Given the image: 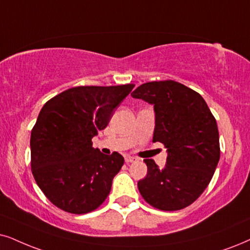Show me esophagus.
<instances>
[{"label": "esophagus", "instance_id": "1", "mask_svg": "<svg viewBox=\"0 0 250 250\" xmlns=\"http://www.w3.org/2000/svg\"><path fill=\"white\" fill-rule=\"evenodd\" d=\"M125 163H127V164H129V163H135V162H137V158L131 157V156H125Z\"/></svg>", "mask_w": 250, "mask_h": 250}]
</instances>
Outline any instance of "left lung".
Listing matches in <instances>:
<instances>
[{"label":"left lung","mask_w":250,"mask_h":250,"mask_svg":"<svg viewBox=\"0 0 250 250\" xmlns=\"http://www.w3.org/2000/svg\"><path fill=\"white\" fill-rule=\"evenodd\" d=\"M131 97L153 106V142L167 148L164 168L144 160L147 173L138 190L157 209H183L205 190L219 162L216 119L201 94L174 81L142 84Z\"/></svg>","instance_id":"left-lung-1"}]
</instances>
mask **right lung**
Wrapping results in <instances>:
<instances>
[{
	"label": "right lung",
	"instance_id": "right-lung-1",
	"mask_svg": "<svg viewBox=\"0 0 250 250\" xmlns=\"http://www.w3.org/2000/svg\"><path fill=\"white\" fill-rule=\"evenodd\" d=\"M134 86L72 87L41 108L31 132V167L37 185L60 209L86 213L108 196L125 159L102 153L92 138Z\"/></svg>",
	"mask_w": 250,
	"mask_h": 250
}]
</instances>
